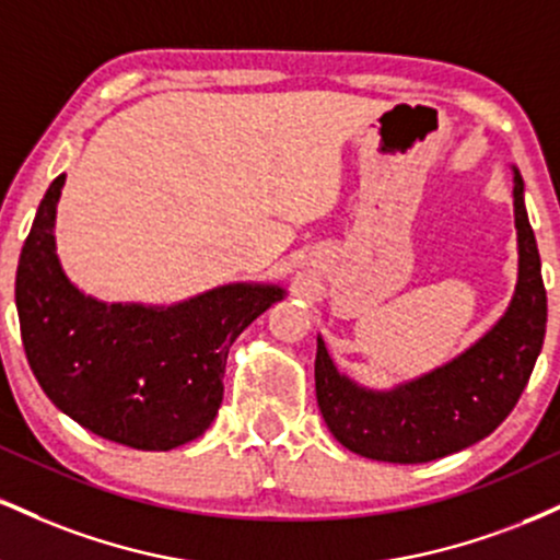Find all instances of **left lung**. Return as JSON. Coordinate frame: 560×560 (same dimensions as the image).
Returning <instances> with one entry per match:
<instances>
[{"label": "left lung", "instance_id": "8db88e82", "mask_svg": "<svg viewBox=\"0 0 560 560\" xmlns=\"http://www.w3.org/2000/svg\"><path fill=\"white\" fill-rule=\"evenodd\" d=\"M513 215L518 281L505 316L432 374L389 392L365 389L339 374L318 337V408L329 432L347 450L387 464H427L485 440L511 413L535 369L548 324L537 240L524 208V178L516 168Z\"/></svg>", "mask_w": 560, "mask_h": 560}]
</instances>
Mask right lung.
Segmentation results:
<instances>
[{"label":"right lung","instance_id":"add662e5","mask_svg":"<svg viewBox=\"0 0 560 560\" xmlns=\"http://www.w3.org/2000/svg\"><path fill=\"white\" fill-rule=\"evenodd\" d=\"M66 173L49 184L21 249L15 305L38 387L83 429L137 450L197 440L223 400L229 347L284 300L276 284H226L168 307L100 302L55 249Z\"/></svg>","mask_w":560,"mask_h":560}]
</instances>
